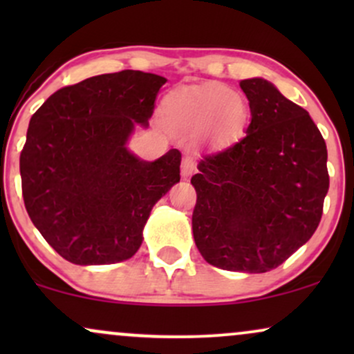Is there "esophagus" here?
Masks as SVG:
<instances>
[{
    "instance_id": "34e87169",
    "label": "esophagus",
    "mask_w": 354,
    "mask_h": 354,
    "mask_svg": "<svg viewBox=\"0 0 354 354\" xmlns=\"http://www.w3.org/2000/svg\"><path fill=\"white\" fill-rule=\"evenodd\" d=\"M194 169H196V161H194L193 156H188V154H186L181 161V174L186 178L189 176Z\"/></svg>"
}]
</instances>
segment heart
Masks as SVG:
<instances>
[{
  "label": "heart",
  "instance_id": "1",
  "mask_svg": "<svg viewBox=\"0 0 354 354\" xmlns=\"http://www.w3.org/2000/svg\"><path fill=\"white\" fill-rule=\"evenodd\" d=\"M161 115L166 126L176 135H201L208 143L223 146L243 133L248 106L236 91L211 83L166 96Z\"/></svg>",
  "mask_w": 354,
  "mask_h": 354
}]
</instances>
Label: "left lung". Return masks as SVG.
<instances>
[{"label": "left lung", "mask_w": 354, "mask_h": 354, "mask_svg": "<svg viewBox=\"0 0 354 354\" xmlns=\"http://www.w3.org/2000/svg\"><path fill=\"white\" fill-rule=\"evenodd\" d=\"M251 123L241 140L206 154L191 178L193 236L209 265L266 273L313 236L330 188L326 143L293 101L261 78L243 80Z\"/></svg>", "instance_id": "left-lung-1"}]
</instances>
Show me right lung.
Listing matches in <instances>:
<instances>
[{
  "label": "right lung",
  "instance_id": "1",
  "mask_svg": "<svg viewBox=\"0 0 354 354\" xmlns=\"http://www.w3.org/2000/svg\"><path fill=\"white\" fill-rule=\"evenodd\" d=\"M166 78L123 70L58 89L31 116L19 156L23 200L50 246L75 265H111L143 241L154 203L180 181L181 153L148 163L126 149Z\"/></svg>",
  "mask_w": 354,
  "mask_h": 354
}]
</instances>
